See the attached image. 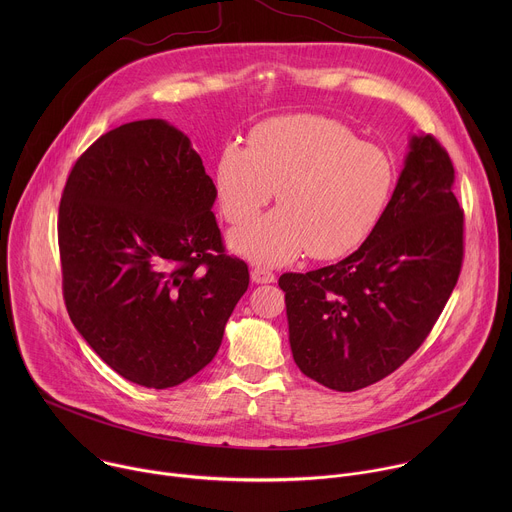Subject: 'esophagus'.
<instances>
[{"label": "esophagus", "mask_w": 512, "mask_h": 512, "mask_svg": "<svg viewBox=\"0 0 512 512\" xmlns=\"http://www.w3.org/2000/svg\"><path fill=\"white\" fill-rule=\"evenodd\" d=\"M251 279H253L255 283H273V281H275V273L269 271L267 267L255 265V267L251 269Z\"/></svg>", "instance_id": "1"}]
</instances>
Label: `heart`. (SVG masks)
<instances>
[{
    "mask_svg": "<svg viewBox=\"0 0 512 512\" xmlns=\"http://www.w3.org/2000/svg\"><path fill=\"white\" fill-rule=\"evenodd\" d=\"M223 216L244 225L279 187L280 208L229 237L235 253L281 265L308 251L334 259L367 239L387 208L393 166L385 152L322 115H285L233 139L216 160Z\"/></svg>",
    "mask_w": 512,
    "mask_h": 512,
    "instance_id": "b5f03b06",
    "label": "heart"
}]
</instances>
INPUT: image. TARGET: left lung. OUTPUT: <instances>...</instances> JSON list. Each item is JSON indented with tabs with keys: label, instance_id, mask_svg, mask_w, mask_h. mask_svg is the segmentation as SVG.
<instances>
[{
	"label": "left lung",
	"instance_id": "1",
	"mask_svg": "<svg viewBox=\"0 0 512 512\" xmlns=\"http://www.w3.org/2000/svg\"><path fill=\"white\" fill-rule=\"evenodd\" d=\"M454 166L431 135H411L395 192L352 255L283 273L289 346L300 371L350 393L393 371L423 344L456 287L464 212Z\"/></svg>",
	"mask_w": 512,
	"mask_h": 512
}]
</instances>
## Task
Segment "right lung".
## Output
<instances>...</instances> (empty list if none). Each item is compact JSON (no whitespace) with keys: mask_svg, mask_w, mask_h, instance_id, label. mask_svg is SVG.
I'll list each match as a JSON object with an SVG mask.
<instances>
[{"mask_svg":"<svg viewBox=\"0 0 512 512\" xmlns=\"http://www.w3.org/2000/svg\"><path fill=\"white\" fill-rule=\"evenodd\" d=\"M216 188L188 135L164 119L101 135L72 168L58 210L68 316L123 379L176 387L214 358L249 287L225 255Z\"/></svg>","mask_w":512,"mask_h":512,"instance_id":"1","label":"right lung"}]
</instances>
